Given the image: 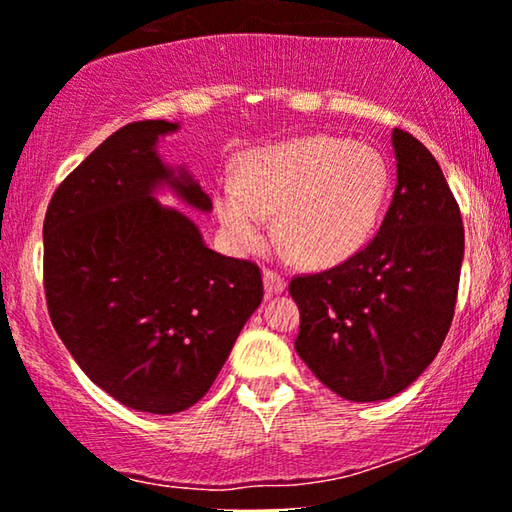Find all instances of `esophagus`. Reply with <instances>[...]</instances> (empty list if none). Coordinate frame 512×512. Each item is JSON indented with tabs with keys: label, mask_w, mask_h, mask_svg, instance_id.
Masks as SVG:
<instances>
[{
	"label": "esophagus",
	"mask_w": 512,
	"mask_h": 512,
	"mask_svg": "<svg viewBox=\"0 0 512 512\" xmlns=\"http://www.w3.org/2000/svg\"><path fill=\"white\" fill-rule=\"evenodd\" d=\"M285 285H288V283H285V278L278 274V271H271V269L264 271V290H267L269 297L278 295V292H283Z\"/></svg>",
	"instance_id": "obj_1"
}]
</instances>
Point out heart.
Here are the masks:
<instances>
[{
	"label": "heart",
	"instance_id": "1",
	"mask_svg": "<svg viewBox=\"0 0 512 512\" xmlns=\"http://www.w3.org/2000/svg\"><path fill=\"white\" fill-rule=\"evenodd\" d=\"M388 163L374 147L311 135L245 156L241 175L222 177L215 208L238 250L278 236L299 260L332 267L370 241L388 196Z\"/></svg>",
	"mask_w": 512,
	"mask_h": 512
}]
</instances>
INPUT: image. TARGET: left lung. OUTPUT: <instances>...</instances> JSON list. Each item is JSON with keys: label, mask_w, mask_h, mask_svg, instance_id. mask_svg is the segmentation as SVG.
<instances>
[{"label": "left lung", "mask_w": 512, "mask_h": 512, "mask_svg": "<svg viewBox=\"0 0 512 512\" xmlns=\"http://www.w3.org/2000/svg\"><path fill=\"white\" fill-rule=\"evenodd\" d=\"M391 142L398 182L377 236L337 267L290 281L299 358L353 403L393 398L433 363L459 292V203L414 135L393 128Z\"/></svg>", "instance_id": "left-lung-1"}]
</instances>
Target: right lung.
<instances>
[{"label": "right lung", "mask_w": 512, "mask_h": 512, "mask_svg": "<svg viewBox=\"0 0 512 512\" xmlns=\"http://www.w3.org/2000/svg\"><path fill=\"white\" fill-rule=\"evenodd\" d=\"M180 124L135 121L60 182L44 217L51 323L86 377L121 405L175 414L199 403L262 304L257 264L203 243L170 187L201 213L210 196L156 152Z\"/></svg>", "instance_id": "obj_1"}]
</instances>
